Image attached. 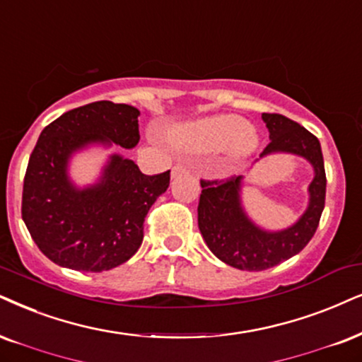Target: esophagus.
I'll list each match as a JSON object with an SVG mask.
<instances>
[{
    "label": "esophagus",
    "instance_id": "34e87169",
    "mask_svg": "<svg viewBox=\"0 0 362 362\" xmlns=\"http://www.w3.org/2000/svg\"><path fill=\"white\" fill-rule=\"evenodd\" d=\"M184 172H187V168L184 165H175L172 168V177H178L180 173H184Z\"/></svg>",
    "mask_w": 362,
    "mask_h": 362
}]
</instances>
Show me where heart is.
Segmentation results:
<instances>
[{
	"label": "heart",
	"mask_w": 362,
	"mask_h": 362,
	"mask_svg": "<svg viewBox=\"0 0 362 362\" xmlns=\"http://www.w3.org/2000/svg\"><path fill=\"white\" fill-rule=\"evenodd\" d=\"M170 140L192 152H217L227 148L232 160L244 158L257 147L259 136L239 115H214L175 125Z\"/></svg>",
	"instance_id": "b5f03b06"
}]
</instances>
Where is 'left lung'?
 Instances as JSON below:
<instances>
[{
  "instance_id": "obj_1",
  "label": "left lung",
  "mask_w": 362,
  "mask_h": 362,
  "mask_svg": "<svg viewBox=\"0 0 362 362\" xmlns=\"http://www.w3.org/2000/svg\"><path fill=\"white\" fill-rule=\"evenodd\" d=\"M271 144L260 158L271 153H294L314 168L309 205L294 226L269 232L247 217L240 204L242 175L227 180H200L199 228L215 257L240 271H265L299 254L317 230L326 202V170L317 136L291 118L262 113Z\"/></svg>"
}]
</instances>
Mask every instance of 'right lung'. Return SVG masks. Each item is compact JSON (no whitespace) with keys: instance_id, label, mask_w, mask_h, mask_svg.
I'll use <instances>...</instances> for the list:
<instances>
[{"instance_id":"add662e5","label":"right lung","mask_w":362,"mask_h":362,"mask_svg":"<svg viewBox=\"0 0 362 362\" xmlns=\"http://www.w3.org/2000/svg\"><path fill=\"white\" fill-rule=\"evenodd\" d=\"M139 115L135 107L103 100L63 113L41 132L26 168L21 215L31 239L54 264L110 271L141 245L145 217L168 189L170 170L145 175L134 160L112 155L97 184L78 189L68 177V160L86 145L134 148Z\"/></svg>"}]
</instances>
